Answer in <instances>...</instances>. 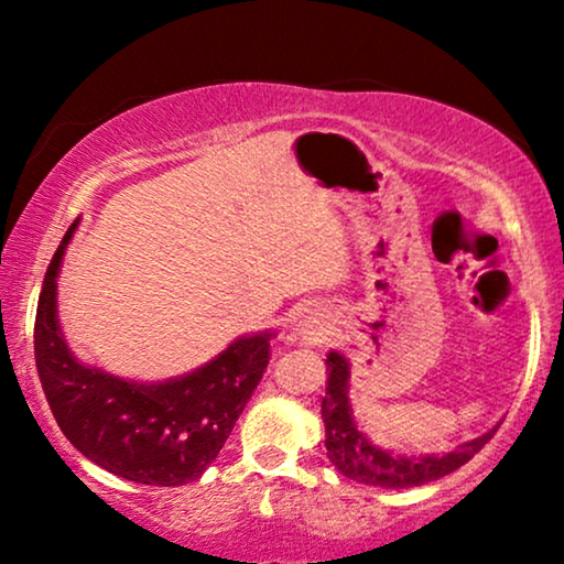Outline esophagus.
<instances>
[{
	"label": "esophagus",
	"mask_w": 564,
	"mask_h": 564,
	"mask_svg": "<svg viewBox=\"0 0 564 564\" xmlns=\"http://www.w3.org/2000/svg\"><path fill=\"white\" fill-rule=\"evenodd\" d=\"M326 338V328H323L321 321H300V326L295 328V336L292 341H303V344H318Z\"/></svg>",
	"instance_id": "1"
}]
</instances>
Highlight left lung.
Segmentation results:
<instances>
[{
    "label": "left lung",
    "instance_id": "1",
    "mask_svg": "<svg viewBox=\"0 0 564 564\" xmlns=\"http://www.w3.org/2000/svg\"><path fill=\"white\" fill-rule=\"evenodd\" d=\"M326 398L321 403L323 426H326V449L328 459L338 473L349 480L361 485H375V488H419V485L434 482L459 469L465 462L475 457L485 444L496 434V426L485 434L462 442L457 449L444 454H403L395 449H384L375 444L354 419V408L349 400L351 365L344 354L328 351L326 357Z\"/></svg>",
    "mask_w": 564,
    "mask_h": 564
}]
</instances>
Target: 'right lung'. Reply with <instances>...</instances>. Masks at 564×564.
Instances as JSON below:
<instances>
[{"label": "right lung", "instance_id": "add662e5", "mask_svg": "<svg viewBox=\"0 0 564 564\" xmlns=\"http://www.w3.org/2000/svg\"><path fill=\"white\" fill-rule=\"evenodd\" d=\"M79 218L45 272L35 315V365L53 419L89 462L122 480L176 488L203 477L272 357L276 330L230 341L192 372L126 380L76 359L58 321V272Z\"/></svg>", "mask_w": 564, "mask_h": 564}]
</instances>
